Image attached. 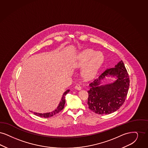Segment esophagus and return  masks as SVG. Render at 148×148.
I'll return each mask as SVG.
<instances>
[{
	"mask_svg": "<svg viewBox=\"0 0 148 148\" xmlns=\"http://www.w3.org/2000/svg\"><path fill=\"white\" fill-rule=\"evenodd\" d=\"M81 86L79 85V84H77L76 86H75V88L77 90H81Z\"/></svg>",
	"mask_w": 148,
	"mask_h": 148,
	"instance_id": "1",
	"label": "esophagus"
}]
</instances>
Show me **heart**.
Wrapping results in <instances>:
<instances>
[{
    "label": "heart",
    "instance_id": "heart-1",
    "mask_svg": "<svg viewBox=\"0 0 148 148\" xmlns=\"http://www.w3.org/2000/svg\"><path fill=\"white\" fill-rule=\"evenodd\" d=\"M104 60V56L102 52L87 49L78 55L73 65L77 68L84 66L82 74L84 77L90 78L96 75Z\"/></svg>",
    "mask_w": 148,
    "mask_h": 148
}]
</instances>
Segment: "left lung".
I'll return each mask as SVG.
<instances>
[{
    "instance_id": "8db88e82",
    "label": "left lung",
    "mask_w": 148,
    "mask_h": 148,
    "mask_svg": "<svg viewBox=\"0 0 148 148\" xmlns=\"http://www.w3.org/2000/svg\"><path fill=\"white\" fill-rule=\"evenodd\" d=\"M107 76L115 77L116 80L112 84L101 85V81ZM129 82L128 72L121 60L115 67L107 69L90 84L88 108L99 114H110L119 109L127 96Z\"/></svg>"
}]
</instances>
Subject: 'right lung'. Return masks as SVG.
<instances>
[{"mask_svg": "<svg viewBox=\"0 0 148 148\" xmlns=\"http://www.w3.org/2000/svg\"><path fill=\"white\" fill-rule=\"evenodd\" d=\"M70 92V90H66L64 93L61 100L60 101V102L59 103L58 106L57 108L55 109V110L52 111L51 112H49V113H36V112H32L36 116H39L40 117H44V118H49L53 116L56 115V114H58V113H59L61 110H62V109H64V104H65V96Z\"/></svg>", "mask_w": 148, "mask_h": 148, "instance_id": "add662e5", "label": "right lung"}]
</instances>
